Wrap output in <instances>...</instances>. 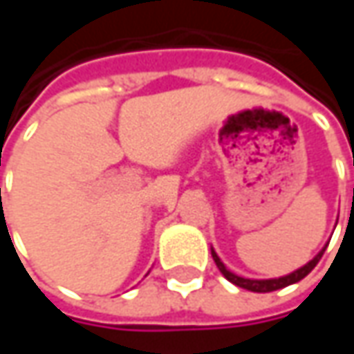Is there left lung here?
<instances>
[{
    "label": "left lung",
    "mask_w": 354,
    "mask_h": 354,
    "mask_svg": "<svg viewBox=\"0 0 354 354\" xmlns=\"http://www.w3.org/2000/svg\"><path fill=\"white\" fill-rule=\"evenodd\" d=\"M323 252L325 248L311 260V262H307L304 268H299V270H295L292 274H288V276H281V278H274V279H250V278H240L236 274H232L230 270H226V266L221 262V258L216 256V252L211 250L212 254V260H214V264L216 268L221 270V274L225 276L228 281H232L234 286L238 288H244V290H250V292L256 293H268V292H276V290H281V288H286V286H292L295 281H299V279H304L317 266V262L321 260V256H323Z\"/></svg>",
    "instance_id": "left-lung-1"
}]
</instances>
